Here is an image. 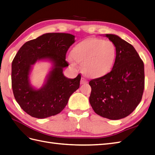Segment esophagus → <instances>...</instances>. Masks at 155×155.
Wrapping results in <instances>:
<instances>
[{
    "instance_id": "esophagus-1",
    "label": "esophagus",
    "mask_w": 155,
    "mask_h": 155,
    "mask_svg": "<svg viewBox=\"0 0 155 155\" xmlns=\"http://www.w3.org/2000/svg\"><path fill=\"white\" fill-rule=\"evenodd\" d=\"M88 82V81L86 80V78H84V77H82V78H81V84H86Z\"/></svg>"
}]
</instances>
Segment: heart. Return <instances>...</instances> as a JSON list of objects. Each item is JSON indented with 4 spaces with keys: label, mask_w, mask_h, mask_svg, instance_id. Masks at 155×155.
<instances>
[{
    "label": "heart",
    "mask_w": 155,
    "mask_h": 155,
    "mask_svg": "<svg viewBox=\"0 0 155 155\" xmlns=\"http://www.w3.org/2000/svg\"><path fill=\"white\" fill-rule=\"evenodd\" d=\"M69 61L74 67L82 64L86 74L99 77L112 69L116 56V48L110 40L88 39L79 43L72 49Z\"/></svg>",
    "instance_id": "obj_1"
}]
</instances>
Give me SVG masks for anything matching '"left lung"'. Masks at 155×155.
I'll list each match as a JSON object with an SVG mask.
<instances>
[{
	"mask_svg": "<svg viewBox=\"0 0 155 155\" xmlns=\"http://www.w3.org/2000/svg\"><path fill=\"white\" fill-rule=\"evenodd\" d=\"M105 36L116 46V60L110 73L89 82V102L96 114L116 120L128 116L141 102L145 87L144 64L132 45L116 35Z\"/></svg>",
	"mask_w": 155,
	"mask_h": 155,
	"instance_id": "obj_1",
	"label": "left lung"
}]
</instances>
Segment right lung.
<instances>
[{
	"label": "right lung",
	"instance_id": "obj_1",
	"mask_svg": "<svg viewBox=\"0 0 155 155\" xmlns=\"http://www.w3.org/2000/svg\"><path fill=\"white\" fill-rule=\"evenodd\" d=\"M74 35L48 33L28 41L21 47L12 63V87L14 98L21 108L31 117L44 119L58 114L70 96L80 86L81 74L68 78L63 73L69 66L66 53L74 43ZM52 64L45 84L36 89L29 80L32 66L38 60Z\"/></svg>",
	"mask_w": 155,
	"mask_h": 155
}]
</instances>
